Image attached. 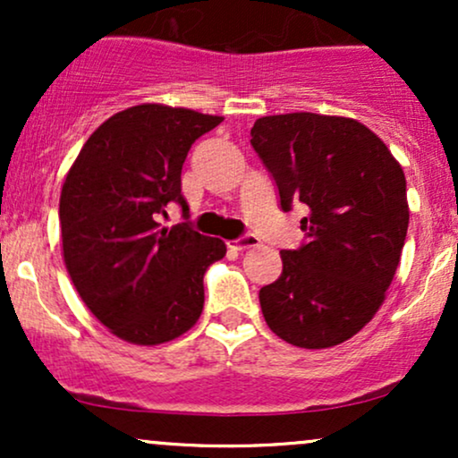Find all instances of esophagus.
I'll use <instances>...</instances> for the list:
<instances>
[{"instance_id":"esophagus-1","label":"esophagus","mask_w":458,"mask_h":458,"mask_svg":"<svg viewBox=\"0 0 458 458\" xmlns=\"http://www.w3.org/2000/svg\"><path fill=\"white\" fill-rule=\"evenodd\" d=\"M259 245H260V241L256 239L254 234H245V236H241V239H234L228 243L230 250H234V251H245V250H251V247H259Z\"/></svg>"}]
</instances>
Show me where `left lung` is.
Masks as SVG:
<instances>
[{
	"mask_svg": "<svg viewBox=\"0 0 458 458\" xmlns=\"http://www.w3.org/2000/svg\"><path fill=\"white\" fill-rule=\"evenodd\" d=\"M251 146L271 172L282 211L308 207V241L284 250L262 286V317L301 349H329L370 323L401 262L409 225L401 163L353 118L310 112L259 118Z\"/></svg>",
	"mask_w": 458,
	"mask_h": 458,
	"instance_id": "8db88e82",
	"label": "left lung"
}]
</instances>
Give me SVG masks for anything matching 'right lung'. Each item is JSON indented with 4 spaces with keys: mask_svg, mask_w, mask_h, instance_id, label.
<instances>
[{
    "mask_svg": "<svg viewBox=\"0 0 458 458\" xmlns=\"http://www.w3.org/2000/svg\"><path fill=\"white\" fill-rule=\"evenodd\" d=\"M222 115L144 103L107 118L83 144L60 196L64 265L79 297L131 344H163L196 325L204 271L222 239L187 222L159 224L167 204L187 215L181 172L199 135Z\"/></svg>",
    "mask_w": 458,
    "mask_h": 458,
    "instance_id": "right-lung-1",
    "label": "right lung"
}]
</instances>
